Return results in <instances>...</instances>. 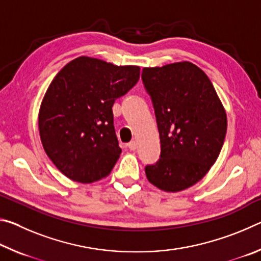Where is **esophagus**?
<instances>
[{
    "label": "esophagus",
    "mask_w": 261,
    "mask_h": 261,
    "mask_svg": "<svg viewBox=\"0 0 261 261\" xmlns=\"http://www.w3.org/2000/svg\"><path fill=\"white\" fill-rule=\"evenodd\" d=\"M137 146H138V144H137L136 140H131L129 144H127V147H129L131 151H135V149L137 148Z\"/></svg>",
    "instance_id": "obj_1"
}]
</instances>
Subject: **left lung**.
Listing matches in <instances>:
<instances>
[{"mask_svg": "<svg viewBox=\"0 0 261 261\" xmlns=\"http://www.w3.org/2000/svg\"><path fill=\"white\" fill-rule=\"evenodd\" d=\"M144 86L155 113L161 154L145 167L149 183L167 192L188 189L219 158L227 115L207 74L191 62L144 68Z\"/></svg>", "mask_w": 261, "mask_h": 261, "instance_id": "8db88e82", "label": "left lung"}]
</instances>
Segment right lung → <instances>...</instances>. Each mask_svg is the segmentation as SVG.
Masks as SVG:
<instances>
[{"label":"right lung","instance_id":"add662e5","mask_svg":"<svg viewBox=\"0 0 261 261\" xmlns=\"http://www.w3.org/2000/svg\"><path fill=\"white\" fill-rule=\"evenodd\" d=\"M137 65L81 56L53 79L39 110L43 149L62 174L81 183L106 177L122 153L113 105L139 79Z\"/></svg>","mask_w":261,"mask_h":261}]
</instances>
